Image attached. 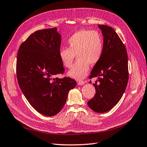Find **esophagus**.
Instances as JSON below:
<instances>
[{
    "instance_id": "esophagus-1",
    "label": "esophagus",
    "mask_w": 147,
    "mask_h": 147,
    "mask_svg": "<svg viewBox=\"0 0 147 147\" xmlns=\"http://www.w3.org/2000/svg\"><path fill=\"white\" fill-rule=\"evenodd\" d=\"M85 84V82L84 81H82V80H79V81H78V84L80 85V86H82V85H84Z\"/></svg>"
}]
</instances>
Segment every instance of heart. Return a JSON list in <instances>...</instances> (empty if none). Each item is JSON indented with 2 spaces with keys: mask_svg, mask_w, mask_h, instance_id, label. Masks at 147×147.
Listing matches in <instances>:
<instances>
[{
  "mask_svg": "<svg viewBox=\"0 0 147 147\" xmlns=\"http://www.w3.org/2000/svg\"><path fill=\"white\" fill-rule=\"evenodd\" d=\"M67 44L68 48L62 47L59 51V59L64 67L70 68L76 56L77 61L68 74L75 79H82L88 73L89 65L96 64L102 56V35L96 30H80L68 38Z\"/></svg>",
  "mask_w": 147,
  "mask_h": 147,
  "instance_id": "b5f03b06",
  "label": "heart"
}]
</instances>
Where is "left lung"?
I'll list each match as a JSON object with an SVG mask.
<instances>
[{
	"label": "left lung",
	"mask_w": 147,
	"mask_h": 147,
	"mask_svg": "<svg viewBox=\"0 0 147 147\" xmlns=\"http://www.w3.org/2000/svg\"><path fill=\"white\" fill-rule=\"evenodd\" d=\"M103 36L101 58L92 68L89 79L98 77L93 86L96 94L88 102L97 113H105L116 105L126 88L129 79L128 59L125 47L110 26L98 25Z\"/></svg>",
	"instance_id": "left-lung-1"
}]
</instances>
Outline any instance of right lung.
Segmentation results:
<instances>
[{"label": "right lung", "instance_id": "add662e5", "mask_svg": "<svg viewBox=\"0 0 147 147\" xmlns=\"http://www.w3.org/2000/svg\"><path fill=\"white\" fill-rule=\"evenodd\" d=\"M61 41L56 28L40 30L21 44L17 55L16 75L21 90L32 107L46 116L60 112L68 92L77 85L70 77L53 78L65 71L59 57Z\"/></svg>", "mask_w": 147, "mask_h": 147}]
</instances>
